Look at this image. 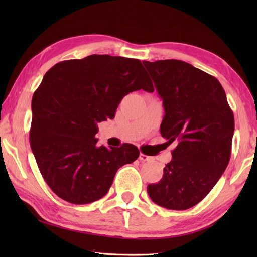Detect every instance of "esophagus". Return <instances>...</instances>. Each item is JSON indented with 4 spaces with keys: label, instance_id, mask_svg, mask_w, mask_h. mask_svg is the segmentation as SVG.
<instances>
[{
    "label": "esophagus",
    "instance_id": "34e87169",
    "mask_svg": "<svg viewBox=\"0 0 257 257\" xmlns=\"http://www.w3.org/2000/svg\"><path fill=\"white\" fill-rule=\"evenodd\" d=\"M139 160H140V161H151L152 158L149 157V156L145 155V154H140V155H139Z\"/></svg>",
    "mask_w": 257,
    "mask_h": 257
}]
</instances>
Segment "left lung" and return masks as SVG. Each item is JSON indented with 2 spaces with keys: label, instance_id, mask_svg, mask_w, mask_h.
Masks as SVG:
<instances>
[{
  "label": "left lung",
  "instance_id": "8db88e82",
  "mask_svg": "<svg viewBox=\"0 0 257 257\" xmlns=\"http://www.w3.org/2000/svg\"><path fill=\"white\" fill-rule=\"evenodd\" d=\"M165 117L160 133L177 143L162 179L147 187L151 200L169 210H187L209 194L231 157L234 116L215 77L178 59L147 62Z\"/></svg>",
  "mask_w": 257,
  "mask_h": 257
}]
</instances>
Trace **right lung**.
I'll return each instance as SVG.
<instances>
[{"instance_id": "right-lung-1", "label": "right lung", "mask_w": 257, "mask_h": 257, "mask_svg": "<svg viewBox=\"0 0 257 257\" xmlns=\"http://www.w3.org/2000/svg\"><path fill=\"white\" fill-rule=\"evenodd\" d=\"M154 85L139 59L90 55L57 63L32 99L31 148L48 187L73 204L101 199L114 174L139 157L132 144L97 146V123L113 119L129 92Z\"/></svg>"}]
</instances>
